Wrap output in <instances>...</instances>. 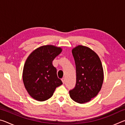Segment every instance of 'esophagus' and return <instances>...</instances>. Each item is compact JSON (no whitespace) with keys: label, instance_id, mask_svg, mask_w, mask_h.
Returning <instances> with one entry per match:
<instances>
[{"label":"esophagus","instance_id":"obj_1","mask_svg":"<svg viewBox=\"0 0 125 125\" xmlns=\"http://www.w3.org/2000/svg\"><path fill=\"white\" fill-rule=\"evenodd\" d=\"M61 80H62V82H63V83L64 84V83H65V78H62V79H61Z\"/></svg>","mask_w":125,"mask_h":125}]
</instances>
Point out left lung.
I'll use <instances>...</instances> for the list:
<instances>
[{"label":"left lung","instance_id":"obj_1","mask_svg":"<svg viewBox=\"0 0 125 125\" xmlns=\"http://www.w3.org/2000/svg\"><path fill=\"white\" fill-rule=\"evenodd\" d=\"M76 67V84L69 91L75 102H89L100 92L104 80V71L100 58L86 46L78 45L72 51Z\"/></svg>","mask_w":125,"mask_h":125}]
</instances>
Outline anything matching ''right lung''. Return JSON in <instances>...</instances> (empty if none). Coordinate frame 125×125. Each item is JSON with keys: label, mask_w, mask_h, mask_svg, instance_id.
Wrapping results in <instances>:
<instances>
[{"label": "right lung", "mask_w": 125, "mask_h": 125, "mask_svg": "<svg viewBox=\"0 0 125 125\" xmlns=\"http://www.w3.org/2000/svg\"><path fill=\"white\" fill-rule=\"evenodd\" d=\"M62 51L60 47L42 46L33 51L26 59L23 68V82L27 93L36 100H48L56 88L63 84L52 64V61Z\"/></svg>", "instance_id": "right-lung-1"}]
</instances>
